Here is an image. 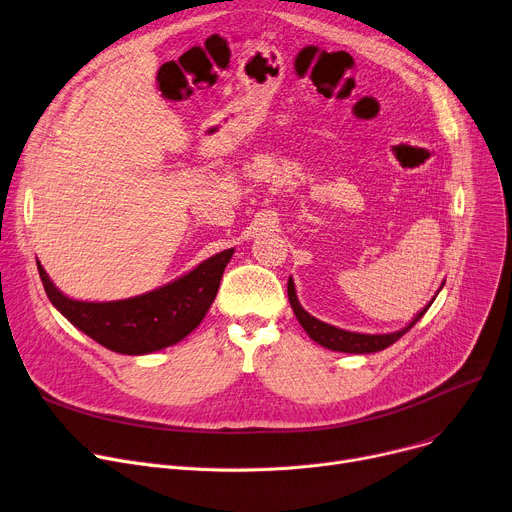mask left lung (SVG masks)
Returning a JSON list of instances; mask_svg holds the SVG:
<instances>
[{
	"mask_svg": "<svg viewBox=\"0 0 512 512\" xmlns=\"http://www.w3.org/2000/svg\"><path fill=\"white\" fill-rule=\"evenodd\" d=\"M442 289V287H440ZM287 295H289V304L295 312V318L299 320V324L304 326V330L308 333V337L312 341H316L318 345L326 347V349H333V351H343V353H374V351H382L386 347L393 345L395 341H399L407 330L411 326H415V322L422 318L428 308L432 306V302L422 310L417 312V316L401 330H397V333H388V335H364V333H351V330H343V328H337L333 324H326L314 316H310L302 304H299L297 299V293H295V285H293V279L289 277V283H287Z\"/></svg>",
	"mask_w": 512,
	"mask_h": 512,
	"instance_id": "obj_1",
	"label": "left lung"
}]
</instances>
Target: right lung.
<instances>
[{
    "label": "right lung",
    "mask_w": 512,
    "mask_h": 512,
    "mask_svg": "<svg viewBox=\"0 0 512 512\" xmlns=\"http://www.w3.org/2000/svg\"><path fill=\"white\" fill-rule=\"evenodd\" d=\"M233 248L204 260L188 275L155 291L117 302H78L59 291L41 262L49 302L99 345L124 355H146L188 337L213 306Z\"/></svg>",
    "instance_id": "right-lung-1"
}]
</instances>
